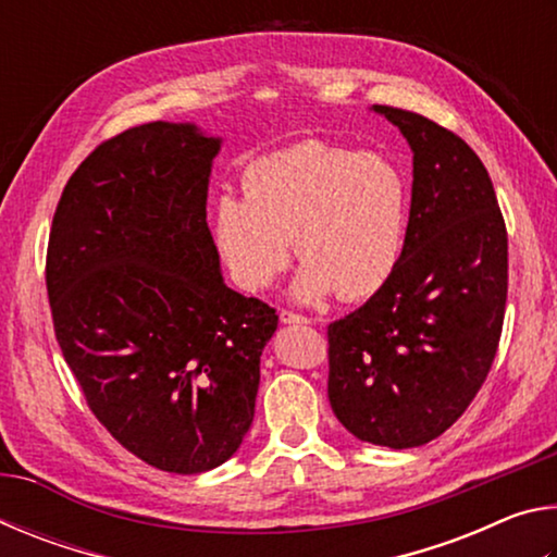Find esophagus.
I'll return each mask as SVG.
<instances>
[{
	"mask_svg": "<svg viewBox=\"0 0 557 557\" xmlns=\"http://www.w3.org/2000/svg\"><path fill=\"white\" fill-rule=\"evenodd\" d=\"M280 322L282 324H309V319L305 314H297V312H289V309H282Z\"/></svg>",
	"mask_w": 557,
	"mask_h": 557,
	"instance_id": "esophagus-1",
	"label": "esophagus"
}]
</instances>
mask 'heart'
Returning a JSON list of instances; mask_svg holds the SVG:
<instances>
[{"label":"heart","mask_w":557,"mask_h":557,"mask_svg":"<svg viewBox=\"0 0 557 557\" xmlns=\"http://www.w3.org/2000/svg\"><path fill=\"white\" fill-rule=\"evenodd\" d=\"M245 196L213 206V235L235 285L270 287L289 260V240L305 260L295 280L301 301L336 292L363 299L398 265L408 225V182L388 157L305 139L252 162Z\"/></svg>","instance_id":"1"}]
</instances>
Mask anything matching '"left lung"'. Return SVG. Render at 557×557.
Returning a JSON list of instances; mask_svg holds the SVG:
<instances>
[{
    "label": "left lung",
    "mask_w": 557,
    "mask_h": 557,
    "mask_svg": "<svg viewBox=\"0 0 557 557\" xmlns=\"http://www.w3.org/2000/svg\"><path fill=\"white\" fill-rule=\"evenodd\" d=\"M412 149V201L388 282L329 324V403L371 445H428L492 371L508 292L494 184L465 139L418 112L373 106Z\"/></svg>",
    "instance_id": "8db88e82"
}]
</instances>
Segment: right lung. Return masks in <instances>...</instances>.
<instances>
[{
  "label": "right lung",
  "mask_w": 557,
  "mask_h": 557,
  "mask_svg": "<svg viewBox=\"0 0 557 557\" xmlns=\"http://www.w3.org/2000/svg\"><path fill=\"white\" fill-rule=\"evenodd\" d=\"M221 139L147 122L100 143L55 206L46 289L90 412L132 455L201 474L256 414L275 309L223 285L206 223Z\"/></svg>",
  "instance_id": "obj_1"
}]
</instances>
